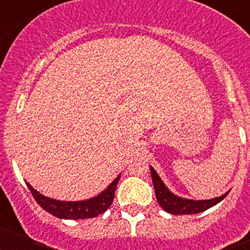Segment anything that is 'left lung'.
I'll return each instance as SVG.
<instances>
[{
    "label": "left lung",
    "instance_id": "8db88e82",
    "mask_svg": "<svg viewBox=\"0 0 250 250\" xmlns=\"http://www.w3.org/2000/svg\"><path fill=\"white\" fill-rule=\"evenodd\" d=\"M150 171H151L152 184H154V189H155L156 199L160 207L164 209L165 211L174 215H184V214H196L202 213V211L207 210L209 208L214 207L219 202L224 199L227 194L219 196V198H214V199L209 200H190L184 199V198H179V196L174 195L171 191L165 187V184L161 182L160 176L156 174L154 167H150Z\"/></svg>",
    "mask_w": 250,
    "mask_h": 250
}]
</instances>
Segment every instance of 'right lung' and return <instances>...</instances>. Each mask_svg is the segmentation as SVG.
Returning a JSON list of instances; mask_svg holds the SVG:
<instances>
[{"mask_svg":"<svg viewBox=\"0 0 250 250\" xmlns=\"http://www.w3.org/2000/svg\"><path fill=\"white\" fill-rule=\"evenodd\" d=\"M119 179H120V175L115 179L109 185V188L103 193L89 200H83V202H60V200L43 196L42 194L35 190L28 183L27 187L37 204L54 216L61 218V219H89V218L98 216L99 214H103L104 211L109 209L114 200L115 189L119 183Z\"/></svg>","mask_w":250,"mask_h":250,"instance_id":"1","label":"right lung"}]
</instances>
